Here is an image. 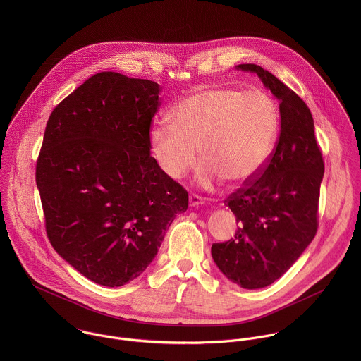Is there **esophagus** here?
<instances>
[{
  "label": "esophagus",
  "instance_id": "1",
  "mask_svg": "<svg viewBox=\"0 0 361 361\" xmlns=\"http://www.w3.org/2000/svg\"><path fill=\"white\" fill-rule=\"evenodd\" d=\"M189 204L192 207L202 206V204H204V200L199 195H190L189 196Z\"/></svg>",
  "mask_w": 361,
  "mask_h": 361
}]
</instances>
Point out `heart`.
<instances>
[{
    "label": "heart",
    "instance_id": "1",
    "mask_svg": "<svg viewBox=\"0 0 361 361\" xmlns=\"http://www.w3.org/2000/svg\"><path fill=\"white\" fill-rule=\"evenodd\" d=\"M279 108L261 92L215 86L176 104L171 121H157L149 133L152 153L162 172L179 179L199 161L197 182L211 188L224 179L247 183L264 169L276 145Z\"/></svg>",
    "mask_w": 361,
    "mask_h": 361
}]
</instances>
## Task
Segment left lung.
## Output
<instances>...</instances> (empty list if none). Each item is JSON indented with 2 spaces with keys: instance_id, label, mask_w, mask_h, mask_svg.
Segmentation results:
<instances>
[{
  "instance_id": "left-lung-1",
  "label": "left lung",
  "mask_w": 361,
  "mask_h": 361,
  "mask_svg": "<svg viewBox=\"0 0 361 361\" xmlns=\"http://www.w3.org/2000/svg\"><path fill=\"white\" fill-rule=\"evenodd\" d=\"M236 69L257 73L279 100L281 132L257 178L225 200L239 226L233 239L214 243L211 255L233 283L259 289L281 278L317 233L324 159L306 103L258 65L242 63Z\"/></svg>"
}]
</instances>
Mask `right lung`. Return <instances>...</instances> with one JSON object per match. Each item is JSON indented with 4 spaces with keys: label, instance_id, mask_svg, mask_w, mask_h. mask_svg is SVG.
Segmentation results:
<instances>
[{
    "label": "right lung",
    "instance_id": "right-lung-1",
    "mask_svg": "<svg viewBox=\"0 0 361 361\" xmlns=\"http://www.w3.org/2000/svg\"><path fill=\"white\" fill-rule=\"evenodd\" d=\"M158 83L100 72L58 104L36 183L54 250L103 286H122L154 259L188 192L150 155Z\"/></svg>",
    "mask_w": 361,
    "mask_h": 361
}]
</instances>
